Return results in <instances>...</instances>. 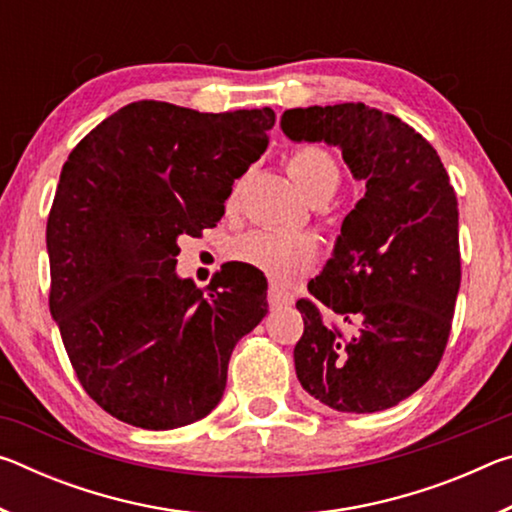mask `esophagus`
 Returning <instances> with one entry per match:
<instances>
[{"mask_svg": "<svg viewBox=\"0 0 512 512\" xmlns=\"http://www.w3.org/2000/svg\"><path fill=\"white\" fill-rule=\"evenodd\" d=\"M266 300H268V305H271V307H282V305H291L293 296L287 291H282L280 287H277V284H271V287H268V293H266Z\"/></svg>", "mask_w": 512, "mask_h": 512, "instance_id": "34e87169", "label": "esophagus"}]
</instances>
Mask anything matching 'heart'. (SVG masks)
<instances>
[{
	"label": "heart",
	"instance_id": "heart-1",
	"mask_svg": "<svg viewBox=\"0 0 512 512\" xmlns=\"http://www.w3.org/2000/svg\"><path fill=\"white\" fill-rule=\"evenodd\" d=\"M287 169L293 183L311 203L327 201L341 183V169L334 155L316 144L293 149L287 158ZM230 201H235V196ZM235 255L244 264L271 275L273 280L289 282L314 266L318 241L307 232L255 230L237 241Z\"/></svg>",
	"mask_w": 512,
	"mask_h": 512
}]
</instances>
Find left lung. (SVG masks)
Returning <instances> with one entry per match:
<instances>
[{"label":"left lung","mask_w":512,"mask_h":512,"mask_svg":"<svg viewBox=\"0 0 512 512\" xmlns=\"http://www.w3.org/2000/svg\"><path fill=\"white\" fill-rule=\"evenodd\" d=\"M280 126L293 142L339 146L366 183L332 259L309 282L311 298L296 302L305 320L296 375L334 411L391 409L433 375L452 329L461 287L454 187L420 133L363 103L293 108Z\"/></svg>","instance_id":"8db88e82"}]
</instances>
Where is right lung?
Masks as SVG:
<instances>
[{
    "mask_svg": "<svg viewBox=\"0 0 512 512\" xmlns=\"http://www.w3.org/2000/svg\"><path fill=\"white\" fill-rule=\"evenodd\" d=\"M275 112L128 103L69 153L47 219L49 309L94 402L164 431L221 402L241 336L266 316V280L225 266L201 291L176 275L180 235L223 216L268 146Z\"/></svg>",
    "mask_w": 512,
    "mask_h": 512,
    "instance_id": "1",
    "label": "right lung"
}]
</instances>
